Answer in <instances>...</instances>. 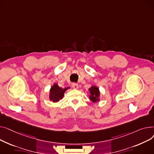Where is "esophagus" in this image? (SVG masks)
<instances>
[{"label": "esophagus", "mask_w": 154, "mask_h": 154, "mask_svg": "<svg viewBox=\"0 0 154 154\" xmlns=\"http://www.w3.org/2000/svg\"><path fill=\"white\" fill-rule=\"evenodd\" d=\"M72 87H73V88L75 89H78V85L76 84V83H73V84H72Z\"/></svg>", "instance_id": "esophagus-1"}]
</instances>
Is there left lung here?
<instances>
[{
	"instance_id": "left-lung-1",
	"label": "left lung",
	"mask_w": 154,
	"mask_h": 154,
	"mask_svg": "<svg viewBox=\"0 0 154 154\" xmlns=\"http://www.w3.org/2000/svg\"><path fill=\"white\" fill-rule=\"evenodd\" d=\"M89 97L93 103H96L100 100V91L96 86H92L89 89Z\"/></svg>"
}]
</instances>
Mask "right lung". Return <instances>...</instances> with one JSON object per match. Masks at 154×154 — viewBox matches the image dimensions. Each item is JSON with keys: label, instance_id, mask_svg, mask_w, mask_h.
Returning a JSON list of instances; mask_svg holds the SVG:
<instances>
[{"label": "right lung", "instance_id": "add662e5", "mask_svg": "<svg viewBox=\"0 0 154 154\" xmlns=\"http://www.w3.org/2000/svg\"><path fill=\"white\" fill-rule=\"evenodd\" d=\"M69 87L62 88L58 86L57 83H54L50 89L49 99L53 103H57L64 96V94Z\"/></svg>", "mask_w": 154, "mask_h": 154}]
</instances>
